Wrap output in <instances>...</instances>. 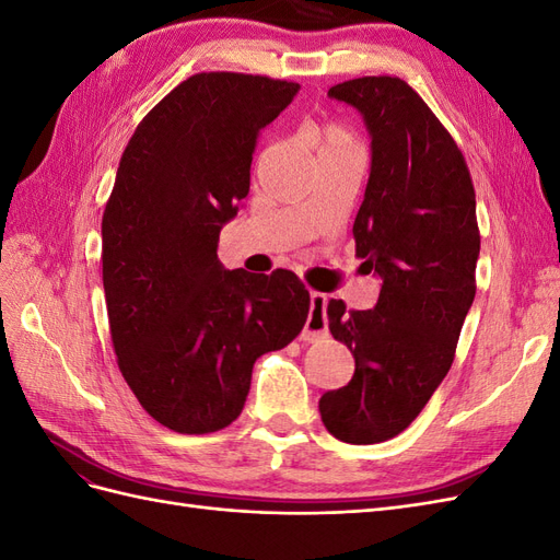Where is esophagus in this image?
<instances>
[{"instance_id":"1","label":"esophagus","mask_w":560,"mask_h":560,"mask_svg":"<svg viewBox=\"0 0 560 560\" xmlns=\"http://www.w3.org/2000/svg\"><path fill=\"white\" fill-rule=\"evenodd\" d=\"M329 334V322H327V294L311 292V315L306 319V327L301 331L303 341H317V338H325Z\"/></svg>"}]
</instances>
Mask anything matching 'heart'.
<instances>
[{
    "label": "heart",
    "instance_id": "obj_1",
    "mask_svg": "<svg viewBox=\"0 0 560 560\" xmlns=\"http://www.w3.org/2000/svg\"><path fill=\"white\" fill-rule=\"evenodd\" d=\"M313 138L319 142V151H331V149H360L358 140H354V135L343 128V126H336L329 124L322 130H311Z\"/></svg>",
    "mask_w": 560,
    "mask_h": 560
}]
</instances>
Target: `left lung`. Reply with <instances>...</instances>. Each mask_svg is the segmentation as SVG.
Returning a JSON list of instances; mask_svg holds the SVG:
<instances>
[{
	"label": "left lung",
	"mask_w": 560,
	"mask_h": 560,
	"mask_svg": "<svg viewBox=\"0 0 560 560\" xmlns=\"http://www.w3.org/2000/svg\"><path fill=\"white\" fill-rule=\"evenodd\" d=\"M329 95L371 135L352 235L362 270L383 284L374 311L329 301V331L350 348L354 374L322 395L319 416L346 444H381L411 425L453 364L477 294V198L463 151L409 83L362 77Z\"/></svg>",
	"instance_id": "8db88e82"
}]
</instances>
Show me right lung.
I'll list each match as a JSON object with an SVG mask.
<instances>
[{"label": "right lung", "mask_w": 560, "mask_h": 560, "mask_svg": "<svg viewBox=\"0 0 560 560\" xmlns=\"http://www.w3.org/2000/svg\"><path fill=\"white\" fill-rule=\"evenodd\" d=\"M296 93L259 74H194L142 118L118 163L103 214L112 346L142 409L179 434L231 425L254 362L306 325L311 294L292 270L252 276L217 259L259 130Z\"/></svg>", "instance_id": "1"}]
</instances>
